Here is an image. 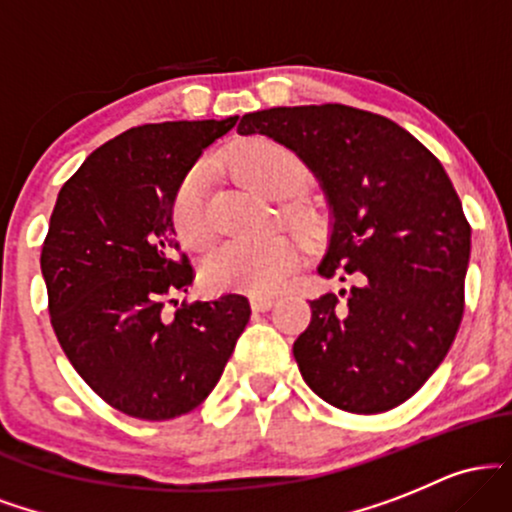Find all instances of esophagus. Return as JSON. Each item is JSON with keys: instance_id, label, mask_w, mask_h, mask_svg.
<instances>
[{"instance_id": "1", "label": "esophagus", "mask_w": 512, "mask_h": 512, "mask_svg": "<svg viewBox=\"0 0 512 512\" xmlns=\"http://www.w3.org/2000/svg\"><path fill=\"white\" fill-rule=\"evenodd\" d=\"M252 310H269L274 305V296H250Z\"/></svg>"}]
</instances>
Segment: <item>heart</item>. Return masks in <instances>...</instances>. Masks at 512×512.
I'll use <instances>...</instances> for the list:
<instances>
[{
	"label": "heart",
	"instance_id": "heart-1",
	"mask_svg": "<svg viewBox=\"0 0 512 512\" xmlns=\"http://www.w3.org/2000/svg\"><path fill=\"white\" fill-rule=\"evenodd\" d=\"M228 163L255 192L264 197H284L301 182V163L286 146L272 139H250L228 154ZM173 223L178 236L192 248L211 240L207 214V170L195 168L180 182L173 199ZM301 250L286 233L262 238L228 240L209 252L202 264L204 284L216 291L272 293L284 286L298 267Z\"/></svg>",
	"mask_w": 512,
	"mask_h": 512
}]
</instances>
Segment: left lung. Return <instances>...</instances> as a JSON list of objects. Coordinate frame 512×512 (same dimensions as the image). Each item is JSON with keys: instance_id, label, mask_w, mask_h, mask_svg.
Here are the masks:
<instances>
[{"instance_id": "8db88e82", "label": "left lung", "mask_w": 512, "mask_h": 512, "mask_svg": "<svg viewBox=\"0 0 512 512\" xmlns=\"http://www.w3.org/2000/svg\"><path fill=\"white\" fill-rule=\"evenodd\" d=\"M240 137L274 139L313 173L330 211L317 274L354 286L310 301L293 342L303 380L332 407L380 414L414 395L450 351L472 231L440 161L397 122L349 105L248 113Z\"/></svg>"}]
</instances>
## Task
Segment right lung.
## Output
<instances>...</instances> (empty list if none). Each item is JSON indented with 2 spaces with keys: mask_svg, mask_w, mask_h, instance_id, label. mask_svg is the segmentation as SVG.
Instances as JSON below:
<instances>
[{
  "mask_svg": "<svg viewBox=\"0 0 512 512\" xmlns=\"http://www.w3.org/2000/svg\"><path fill=\"white\" fill-rule=\"evenodd\" d=\"M236 122L127 129L81 163L52 209L40 255L52 327L91 390L134 419L166 421L202 404L250 320L238 293L175 298L192 284L187 257L175 255V192Z\"/></svg>",
  "mask_w": 512,
  "mask_h": 512,
  "instance_id": "obj_1",
  "label": "right lung"
}]
</instances>
